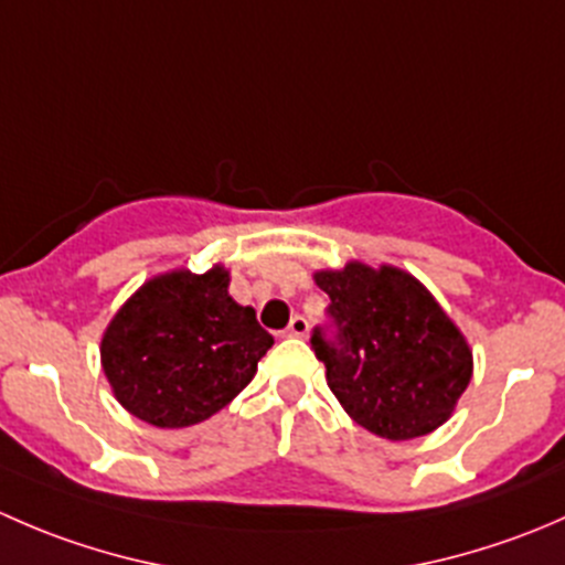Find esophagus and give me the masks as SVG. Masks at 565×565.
Returning a JSON list of instances; mask_svg holds the SVG:
<instances>
[{
	"label": "esophagus",
	"instance_id": "obj_1",
	"mask_svg": "<svg viewBox=\"0 0 565 565\" xmlns=\"http://www.w3.org/2000/svg\"><path fill=\"white\" fill-rule=\"evenodd\" d=\"M306 333H309V322L303 317H292V322L287 328L289 339H306Z\"/></svg>",
	"mask_w": 565,
	"mask_h": 565
}]
</instances>
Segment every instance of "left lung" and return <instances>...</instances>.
<instances>
[{
	"instance_id": "obj_1",
	"label": "left lung",
	"mask_w": 565,
	"mask_h": 565,
	"mask_svg": "<svg viewBox=\"0 0 565 565\" xmlns=\"http://www.w3.org/2000/svg\"><path fill=\"white\" fill-rule=\"evenodd\" d=\"M335 341L315 330L328 385L355 424L385 440L440 429L472 377V350L435 295L396 265L350 259L315 273Z\"/></svg>"
}]
</instances>
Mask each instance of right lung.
I'll list each match as a JSON object with an SVG mask.
<instances>
[{
  "instance_id": "obj_1",
  "label": "right lung",
  "mask_w": 565,
  "mask_h": 565,
  "mask_svg": "<svg viewBox=\"0 0 565 565\" xmlns=\"http://www.w3.org/2000/svg\"><path fill=\"white\" fill-rule=\"evenodd\" d=\"M273 335L230 295V270L188 267L141 284L100 339L114 398L145 424L182 429L224 409L254 380Z\"/></svg>"
}]
</instances>
